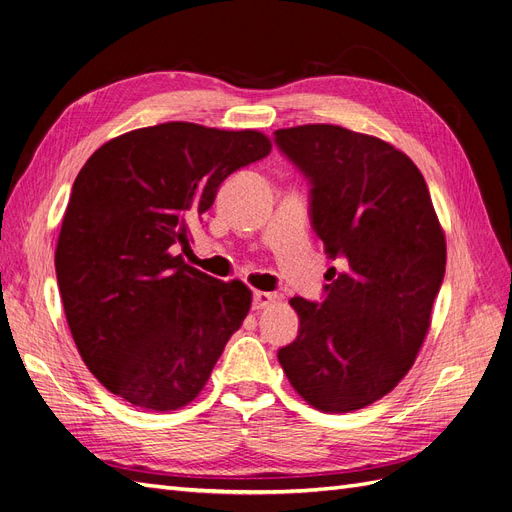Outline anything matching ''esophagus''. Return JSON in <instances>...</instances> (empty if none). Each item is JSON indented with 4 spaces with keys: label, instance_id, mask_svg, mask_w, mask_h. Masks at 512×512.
Here are the masks:
<instances>
[{
    "label": "esophagus",
    "instance_id": "1",
    "mask_svg": "<svg viewBox=\"0 0 512 512\" xmlns=\"http://www.w3.org/2000/svg\"><path fill=\"white\" fill-rule=\"evenodd\" d=\"M273 301H275V294L273 292H260V290H256L254 292V299H252V309L260 312V309L269 307Z\"/></svg>",
    "mask_w": 512,
    "mask_h": 512
}]
</instances>
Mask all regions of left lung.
Wrapping results in <instances>:
<instances>
[{
	"label": "left lung",
	"instance_id": "left-lung-1",
	"mask_svg": "<svg viewBox=\"0 0 512 512\" xmlns=\"http://www.w3.org/2000/svg\"><path fill=\"white\" fill-rule=\"evenodd\" d=\"M312 183V226L331 267L324 301L290 299L299 335L277 352L309 406L361 410L404 378L431 324L446 241L421 170L382 138L331 123L275 130Z\"/></svg>",
	"mask_w": 512,
	"mask_h": 512
}]
</instances>
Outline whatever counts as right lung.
Returning a JSON list of instances; mask_svg holds the SVG:
<instances>
[{
  "label": "right lung",
  "instance_id": "add662e5",
  "mask_svg": "<svg viewBox=\"0 0 512 512\" xmlns=\"http://www.w3.org/2000/svg\"><path fill=\"white\" fill-rule=\"evenodd\" d=\"M258 130L188 121L121 134L72 185L55 271L74 344L108 391L143 410L188 406L252 305L170 250L211 209L222 181L269 156Z\"/></svg>",
  "mask_w": 512,
  "mask_h": 512
}]
</instances>
